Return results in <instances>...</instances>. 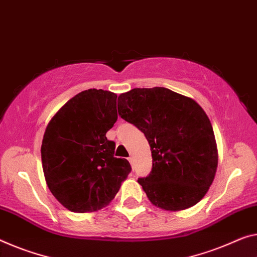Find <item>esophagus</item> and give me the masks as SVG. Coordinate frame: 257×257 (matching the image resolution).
Segmentation results:
<instances>
[{"label":"esophagus","mask_w":257,"mask_h":257,"mask_svg":"<svg viewBox=\"0 0 257 257\" xmlns=\"http://www.w3.org/2000/svg\"><path fill=\"white\" fill-rule=\"evenodd\" d=\"M127 160H128V162H130V163H131V165H132V168H133V165H134V160H133V157H132V156H130Z\"/></svg>","instance_id":"34e87169"}]
</instances>
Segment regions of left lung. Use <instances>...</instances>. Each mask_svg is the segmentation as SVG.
Segmentation results:
<instances>
[{"mask_svg": "<svg viewBox=\"0 0 257 257\" xmlns=\"http://www.w3.org/2000/svg\"><path fill=\"white\" fill-rule=\"evenodd\" d=\"M118 113L151 146L152 171L138 183L154 206L178 211L202 200L218 165L214 130L204 110L191 97L154 87L120 94Z\"/></svg>", "mask_w": 257, "mask_h": 257, "instance_id": "left-lung-1", "label": "left lung"}]
</instances>
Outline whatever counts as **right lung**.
Returning <instances> with one entry per match:
<instances>
[{"instance_id":"add662e5","label":"right lung","mask_w":257,"mask_h":257,"mask_svg":"<svg viewBox=\"0 0 257 257\" xmlns=\"http://www.w3.org/2000/svg\"><path fill=\"white\" fill-rule=\"evenodd\" d=\"M117 95L103 89L77 94L47 125L41 146L42 169L51 194L73 212L106 206L131 172L117 159L105 134L117 120Z\"/></svg>"}]
</instances>
